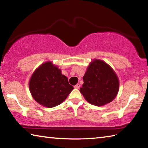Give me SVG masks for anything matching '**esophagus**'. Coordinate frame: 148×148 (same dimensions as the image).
<instances>
[{"instance_id":"34e87169","label":"esophagus","mask_w":148,"mask_h":148,"mask_svg":"<svg viewBox=\"0 0 148 148\" xmlns=\"http://www.w3.org/2000/svg\"><path fill=\"white\" fill-rule=\"evenodd\" d=\"M79 87H80V85L79 84H76V86H74V88L75 89H79Z\"/></svg>"}]
</instances>
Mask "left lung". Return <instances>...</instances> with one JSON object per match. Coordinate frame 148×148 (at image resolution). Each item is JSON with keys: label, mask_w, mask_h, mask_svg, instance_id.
<instances>
[{"label": "left lung", "mask_w": 148, "mask_h": 148, "mask_svg": "<svg viewBox=\"0 0 148 148\" xmlns=\"http://www.w3.org/2000/svg\"><path fill=\"white\" fill-rule=\"evenodd\" d=\"M79 91L89 103L101 106L110 103L119 91V79L106 62L94 59L87 66Z\"/></svg>", "instance_id": "left-lung-1"}]
</instances>
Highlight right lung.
<instances>
[{
	"mask_svg": "<svg viewBox=\"0 0 148 148\" xmlns=\"http://www.w3.org/2000/svg\"><path fill=\"white\" fill-rule=\"evenodd\" d=\"M29 86L33 99L47 108L61 104L74 89L69 84L68 77L51 61L44 62L35 70Z\"/></svg>",
	"mask_w": 148,
	"mask_h": 148,
	"instance_id": "obj_1",
	"label": "right lung"
}]
</instances>
